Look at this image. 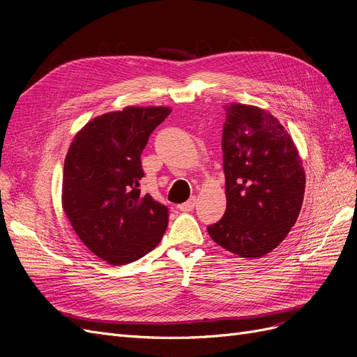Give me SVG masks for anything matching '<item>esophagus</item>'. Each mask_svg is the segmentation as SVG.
Returning <instances> with one entry per match:
<instances>
[{
	"label": "esophagus",
	"mask_w": 357,
	"mask_h": 357,
	"mask_svg": "<svg viewBox=\"0 0 357 357\" xmlns=\"http://www.w3.org/2000/svg\"><path fill=\"white\" fill-rule=\"evenodd\" d=\"M195 202H197V201H195V197H193V198H190L189 201H186L185 204H180V205H178V210H180V211H186V213H188V211H192L193 208H195Z\"/></svg>",
	"instance_id": "34e87169"
}]
</instances>
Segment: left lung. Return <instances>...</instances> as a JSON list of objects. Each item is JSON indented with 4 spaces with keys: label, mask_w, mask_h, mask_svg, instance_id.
I'll return each instance as SVG.
<instances>
[{
    "label": "left lung",
    "mask_w": 357,
    "mask_h": 357,
    "mask_svg": "<svg viewBox=\"0 0 357 357\" xmlns=\"http://www.w3.org/2000/svg\"><path fill=\"white\" fill-rule=\"evenodd\" d=\"M226 211L211 240L234 255L271 253L296 223L305 192L298 149L278 119L247 104L225 105Z\"/></svg>",
    "instance_id": "left-lung-1"
}]
</instances>
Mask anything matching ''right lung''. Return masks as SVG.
Instances as JSON below:
<instances>
[{
  "mask_svg": "<svg viewBox=\"0 0 357 357\" xmlns=\"http://www.w3.org/2000/svg\"><path fill=\"white\" fill-rule=\"evenodd\" d=\"M169 107H137L92 119L73 138L63 162L62 208L82 243L109 265H126L159 244L168 210L139 180L143 150Z\"/></svg>",
  "mask_w": 357,
  "mask_h": 357,
  "instance_id": "obj_1",
  "label": "right lung"
}]
</instances>
